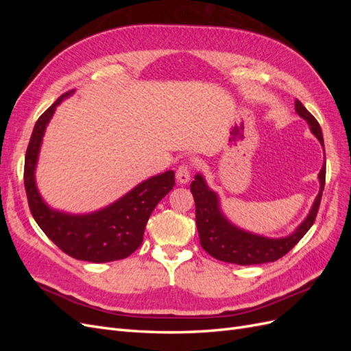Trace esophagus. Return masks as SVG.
Instances as JSON below:
<instances>
[{
	"instance_id": "34e87169",
	"label": "esophagus",
	"mask_w": 351,
	"mask_h": 351,
	"mask_svg": "<svg viewBox=\"0 0 351 351\" xmlns=\"http://www.w3.org/2000/svg\"><path fill=\"white\" fill-rule=\"evenodd\" d=\"M176 178L180 184H186L190 180V168L189 165H180L176 171Z\"/></svg>"
}]
</instances>
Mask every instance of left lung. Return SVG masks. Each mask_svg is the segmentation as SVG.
<instances>
[{"mask_svg":"<svg viewBox=\"0 0 351 351\" xmlns=\"http://www.w3.org/2000/svg\"><path fill=\"white\" fill-rule=\"evenodd\" d=\"M294 107L295 112L307 123L309 130L324 147V136L319 123L304 108L300 101L295 99ZM317 180H319V192H317L306 218L290 234L268 237L244 230L231 222L222 210L219 195L208 186L205 176L197 173L190 184V192L193 193L196 204V226L202 247L218 261L237 265H259L275 262L282 258L313 226L325 186V161L317 174Z\"/></svg>","mask_w":351,"mask_h":351,"instance_id":"obj_1","label":"left lung"}]
</instances>
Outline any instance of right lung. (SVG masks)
Returning <instances> with one entry per match:
<instances>
[{
    "label": "right lung",
    "instance_id": "right-lung-1",
    "mask_svg": "<svg viewBox=\"0 0 351 351\" xmlns=\"http://www.w3.org/2000/svg\"><path fill=\"white\" fill-rule=\"evenodd\" d=\"M70 90L39 117L25 158V189L32 215L51 241L69 256L86 262L124 259L141 246L152 210L174 186V171L152 176L101 209L71 214L49 206L36 184V168L47 127L58 105L73 97Z\"/></svg>",
    "mask_w": 351,
    "mask_h": 351
}]
</instances>
